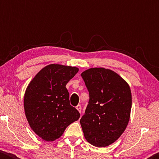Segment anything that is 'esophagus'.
I'll use <instances>...</instances> for the list:
<instances>
[{"instance_id": "obj_1", "label": "esophagus", "mask_w": 159, "mask_h": 159, "mask_svg": "<svg viewBox=\"0 0 159 159\" xmlns=\"http://www.w3.org/2000/svg\"><path fill=\"white\" fill-rule=\"evenodd\" d=\"M76 108H77V109L78 110V111H79L80 113L81 112V110H82L81 106H80V105H77V106H76Z\"/></svg>"}]
</instances>
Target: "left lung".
<instances>
[{"label":"left lung","mask_w":159,"mask_h":159,"mask_svg":"<svg viewBox=\"0 0 159 159\" xmlns=\"http://www.w3.org/2000/svg\"><path fill=\"white\" fill-rule=\"evenodd\" d=\"M90 100L80 119L84 136L91 145L106 147L118 140L129 121L132 94L118 74L105 68H90L81 74Z\"/></svg>","instance_id":"1"}]
</instances>
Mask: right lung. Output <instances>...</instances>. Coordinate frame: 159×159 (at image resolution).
<instances>
[{
    "label": "right lung",
    "mask_w": 159,
    "mask_h": 159,
    "mask_svg": "<svg viewBox=\"0 0 159 159\" xmlns=\"http://www.w3.org/2000/svg\"><path fill=\"white\" fill-rule=\"evenodd\" d=\"M75 66L49 64L43 68L26 89V118L36 134L48 142L59 138L80 114L69 103L66 84L78 72Z\"/></svg>",
    "instance_id": "1"
}]
</instances>
